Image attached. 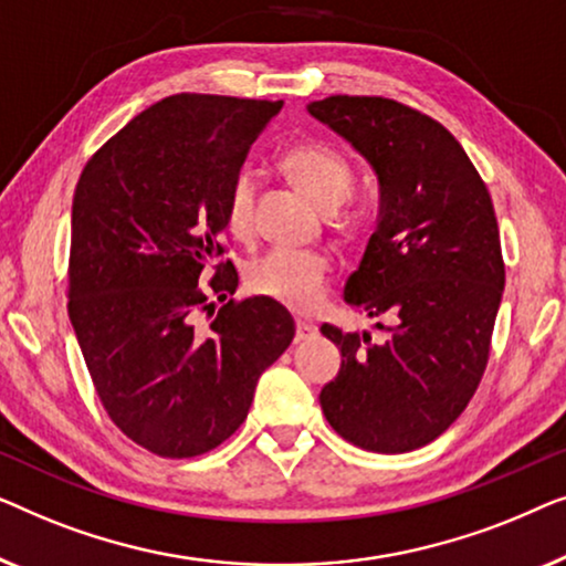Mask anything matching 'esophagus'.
Masks as SVG:
<instances>
[{"label": "esophagus", "mask_w": 566, "mask_h": 566, "mask_svg": "<svg viewBox=\"0 0 566 566\" xmlns=\"http://www.w3.org/2000/svg\"><path fill=\"white\" fill-rule=\"evenodd\" d=\"M317 336V325L313 321H297V340H310Z\"/></svg>", "instance_id": "esophagus-1"}]
</instances>
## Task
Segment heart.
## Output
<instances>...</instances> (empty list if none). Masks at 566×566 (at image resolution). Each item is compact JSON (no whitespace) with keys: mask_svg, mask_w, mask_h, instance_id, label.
I'll return each instance as SVG.
<instances>
[{"mask_svg":"<svg viewBox=\"0 0 566 566\" xmlns=\"http://www.w3.org/2000/svg\"><path fill=\"white\" fill-rule=\"evenodd\" d=\"M282 169L325 212H336L354 192L352 164L323 143H300L290 148L282 156ZM253 202L256 179L251 171H238L226 202L228 226L235 235H249L253 230ZM328 276L331 264L323 253L276 249L251 266L249 282L253 292L297 313H310L321 305Z\"/></svg>","mask_w":566,"mask_h":566,"instance_id":"heart-1","label":"heart"}]
</instances>
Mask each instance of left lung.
Masks as SVG:
<instances>
[{
  "instance_id": "8db88e82",
  "label": "left lung",
  "mask_w": 566,
  "mask_h": 566,
  "mask_svg": "<svg viewBox=\"0 0 566 566\" xmlns=\"http://www.w3.org/2000/svg\"><path fill=\"white\" fill-rule=\"evenodd\" d=\"M307 113L348 140L379 181L377 228L344 300L385 338L321 333L340 348L321 392L333 431L366 451L405 453L449 428L480 385L505 286L495 207L441 123L385 97L336 94Z\"/></svg>"
}]
</instances>
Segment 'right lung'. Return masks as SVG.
<instances>
[{
  "instance_id": "right-lung-1",
  "label": "right lung",
  "mask_w": 566,
  "mask_h": 566,
  "mask_svg": "<svg viewBox=\"0 0 566 566\" xmlns=\"http://www.w3.org/2000/svg\"><path fill=\"white\" fill-rule=\"evenodd\" d=\"M282 102L174 94L84 166L71 207L69 317L107 416L169 459L212 451L249 416L294 321L269 297L228 300L220 261L230 181ZM212 268L207 287H197Z\"/></svg>"
}]
</instances>
